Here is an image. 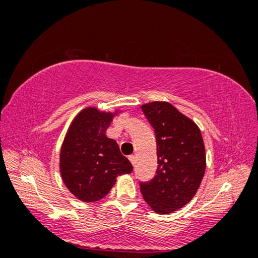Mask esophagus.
Listing matches in <instances>:
<instances>
[{
  "instance_id": "obj_1",
  "label": "esophagus",
  "mask_w": 258,
  "mask_h": 258,
  "mask_svg": "<svg viewBox=\"0 0 258 258\" xmlns=\"http://www.w3.org/2000/svg\"><path fill=\"white\" fill-rule=\"evenodd\" d=\"M128 160L131 161V163H132V164L136 163V156H134V155H130Z\"/></svg>"
}]
</instances>
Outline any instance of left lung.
<instances>
[{
    "label": "left lung",
    "instance_id": "obj_1",
    "mask_svg": "<svg viewBox=\"0 0 258 258\" xmlns=\"http://www.w3.org/2000/svg\"><path fill=\"white\" fill-rule=\"evenodd\" d=\"M141 109L155 131L159 166L154 178L140 183V191L154 212L172 213L194 198L205 174L201 130L168 102L147 103Z\"/></svg>",
    "mask_w": 258,
    "mask_h": 258
}]
</instances>
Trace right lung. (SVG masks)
Listing matches in <instances>:
<instances>
[{"label":"right lung","instance_id":"obj_1","mask_svg":"<svg viewBox=\"0 0 258 258\" xmlns=\"http://www.w3.org/2000/svg\"><path fill=\"white\" fill-rule=\"evenodd\" d=\"M116 114L86 107L72 121L61 146V177L68 190L84 203L104 198L118 176L133 170L117 142L105 134Z\"/></svg>","mask_w":258,"mask_h":258}]
</instances>
